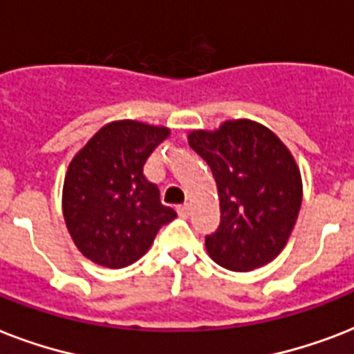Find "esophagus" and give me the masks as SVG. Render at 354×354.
I'll return each instance as SVG.
<instances>
[{
    "label": "esophagus",
    "mask_w": 354,
    "mask_h": 354,
    "mask_svg": "<svg viewBox=\"0 0 354 354\" xmlns=\"http://www.w3.org/2000/svg\"><path fill=\"white\" fill-rule=\"evenodd\" d=\"M178 215L180 216H189V204H183V205H178Z\"/></svg>",
    "instance_id": "obj_1"
}]
</instances>
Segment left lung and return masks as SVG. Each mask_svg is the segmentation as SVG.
Returning <instances> with one entry per match:
<instances>
[{
    "mask_svg": "<svg viewBox=\"0 0 354 354\" xmlns=\"http://www.w3.org/2000/svg\"><path fill=\"white\" fill-rule=\"evenodd\" d=\"M189 145L211 167L221 200V226L205 236L211 259L233 272L274 261L301 207V174L290 150L250 119L194 130Z\"/></svg>",
    "mask_w": 354,
    "mask_h": 354,
    "instance_id": "obj_1",
    "label": "left lung"
}]
</instances>
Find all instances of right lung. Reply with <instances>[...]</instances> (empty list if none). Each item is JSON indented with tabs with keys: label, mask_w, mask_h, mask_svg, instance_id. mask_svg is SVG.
<instances>
[{
	"label": "right lung",
	"mask_w": 354,
	"mask_h": 354,
	"mask_svg": "<svg viewBox=\"0 0 354 354\" xmlns=\"http://www.w3.org/2000/svg\"><path fill=\"white\" fill-rule=\"evenodd\" d=\"M169 133L165 127L113 121L71 160L64 180V221L86 259L124 268L149 252L161 226L176 218L143 174L149 156Z\"/></svg>",
	"instance_id": "add662e5"
}]
</instances>
